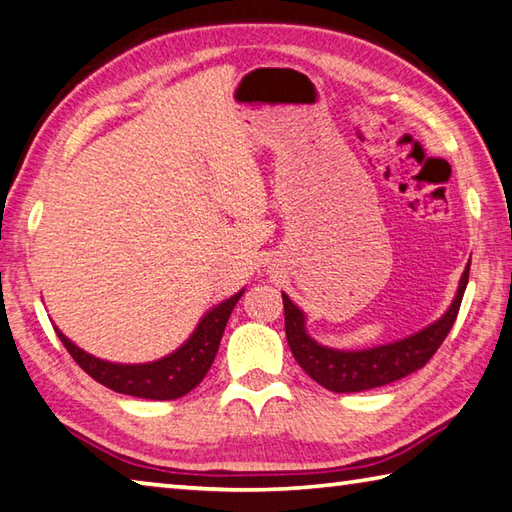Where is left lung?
Segmentation results:
<instances>
[{
    "instance_id": "left-lung-1",
    "label": "left lung",
    "mask_w": 512,
    "mask_h": 512,
    "mask_svg": "<svg viewBox=\"0 0 512 512\" xmlns=\"http://www.w3.org/2000/svg\"><path fill=\"white\" fill-rule=\"evenodd\" d=\"M468 270L470 262L459 279L453 304L437 322L404 339H397V342L364 350H337L315 342L306 330V315L293 304V299L282 293L288 346L293 350L297 364L306 370V375L333 393H359V390L393 384L426 366L428 359L442 346L455 324L459 306H462Z\"/></svg>"
}]
</instances>
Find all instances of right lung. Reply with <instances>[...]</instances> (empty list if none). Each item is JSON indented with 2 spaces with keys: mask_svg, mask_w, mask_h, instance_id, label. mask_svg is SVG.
<instances>
[{
  "mask_svg": "<svg viewBox=\"0 0 512 512\" xmlns=\"http://www.w3.org/2000/svg\"><path fill=\"white\" fill-rule=\"evenodd\" d=\"M242 295L244 288L230 299H224L222 304L210 308L208 313L199 319L193 335H190L175 353L148 364L106 362V359H99L86 353L84 348L75 346L59 328H55V333L62 339V344L66 346L70 357H73L79 368L86 370L95 382L104 384L106 388L122 395L166 402V399L184 397L206 377L208 368L215 362L228 317L233 313V308Z\"/></svg>",
  "mask_w": 512,
  "mask_h": 512,
  "instance_id": "right-lung-1",
  "label": "right lung"
}]
</instances>
